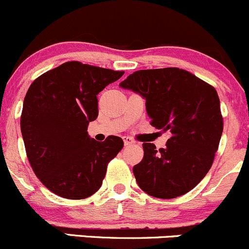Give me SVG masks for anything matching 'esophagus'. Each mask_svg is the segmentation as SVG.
I'll use <instances>...</instances> for the list:
<instances>
[{
	"label": "esophagus",
	"instance_id": "1",
	"mask_svg": "<svg viewBox=\"0 0 249 249\" xmlns=\"http://www.w3.org/2000/svg\"><path fill=\"white\" fill-rule=\"evenodd\" d=\"M123 142H124V145H132V144H134V141L131 137H123Z\"/></svg>",
	"mask_w": 249,
	"mask_h": 249
}]
</instances>
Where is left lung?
<instances>
[{
  "mask_svg": "<svg viewBox=\"0 0 249 249\" xmlns=\"http://www.w3.org/2000/svg\"><path fill=\"white\" fill-rule=\"evenodd\" d=\"M145 100L151 126L169 133L165 148L144 143V158L133 167L149 196L171 199L197 186L212 167L222 134L215 88L179 68L137 71L120 83Z\"/></svg>",
  "mask_w": 249,
  "mask_h": 249,
  "instance_id": "8db88e82",
  "label": "left lung"
}]
</instances>
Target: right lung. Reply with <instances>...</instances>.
Here are the masks:
<instances>
[{
	"mask_svg": "<svg viewBox=\"0 0 249 249\" xmlns=\"http://www.w3.org/2000/svg\"><path fill=\"white\" fill-rule=\"evenodd\" d=\"M123 73L72 61L41 74L28 89L20 117L28 160L42 184L60 197H90L123 148L120 137L100 143L88 134L99 113L96 95Z\"/></svg>",
	"mask_w": 249,
	"mask_h": 249,
	"instance_id": "obj_1",
	"label": "right lung"
}]
</instances>
